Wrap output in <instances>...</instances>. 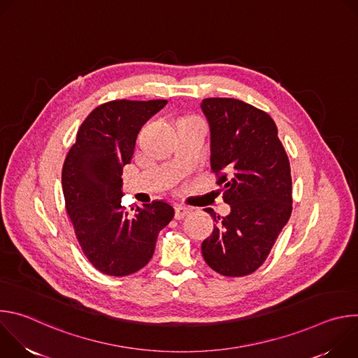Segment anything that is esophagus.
Listing matches in <instances>:
<instances>
[{
	"label": "esophagus",
	"mask_w": 358,
	"mask_h": 358,
	"mask_svg": "<svg viewBox=\"0 0 358 358\" xmlns=\"http://www.w3.org/2000/svg\"><path fill=\"white\" fill-rule=\"evenodd\" d=\"M189 208H187V207H184V206H177L176 207V218L177 220H184L188 214H189Z\"/></svg>",
	"instance_id": "esophagus-1"
}]
</instances>
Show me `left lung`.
<instances>
[{
  "instance_id": "1",
  "label": "left lung",
  "mask_w": 358,
  "mask_h": 358,
  "mask_svg": "<svg viewBox=\"0 0 358 358\" xmlns=\"http://www.w3.org/2000/svg\"><path fill=\"white\" fill-rule=\"evenodd\" d=\"M201 109L211 129V169L231 206L227 217L206 210L217 225L202 257L222 276H246L264 265L290 218V163L266 112L229 97L203 99Z\"/></svg>"
}]
</instances>
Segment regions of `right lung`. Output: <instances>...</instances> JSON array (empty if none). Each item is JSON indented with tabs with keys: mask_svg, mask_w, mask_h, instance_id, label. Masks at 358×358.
<instances>
[{
	"mask_svg": "<svg viewBox=\"0 0 358 358\" xmlns=\"http://www.w3.org/2000/svg\"><path fill=\"white\" fill-rule=\"evenodd\" d=\"M167 100H112L93 109L80 124L62 169L65 207L89 262L109 276L144 268L159 232L174 208L152 201L143 208L122 207L123 166L130 163L141 126ZM135 214L131 215V211Z\"/></svg>",
	"mask_w": 358,
	"mask_h": 358,
	"instance_id": "right-lung-1",
	"label": "right lung"
}]
</instances>
